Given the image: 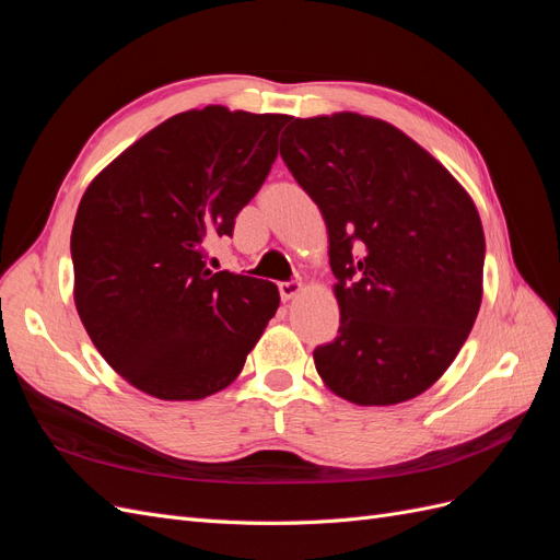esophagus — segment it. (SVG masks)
<instances>
[{"instance_id":"34e87169","label":"esophagus","mask_w":560,"mask_h":560,"mask_svg":"<svg viewBox=\"0 0 560 560\" xmlns=\"http://www.w3.org/2000/svg\"><path fill=\"white\" fill-rule=\"evenodd\" d=\"M278 290H280L282 301H290V299H294L303 290V284H301V280H290V282H280Z\"/></svg>"}]
</instances>
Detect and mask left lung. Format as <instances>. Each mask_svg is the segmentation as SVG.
Wrapping results in <instances>:
<instances>
[{
  "label": "left lung",
  "mask_w": 560,
  "mask_h": 560,
  "mask_svg": "<svg viewBox=\"0 0 560 560\" xmlns=\"http://www.w3.org/2000/svg\"><path fill=\"white\" fill-rule=\"evenodd\" d=\"M280 156L325 217L341 327L313 352L352 404L413 399L442 378L481 306L486 241L455 177L381 118H294Z\"/></svg>",
  "instance_id": "obj_1"
}]
</instances>
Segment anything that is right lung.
<instances>
[{
    "label": "right lung",
    "mask_w": 560,
    "mask_h": 560,
    "mask_svg": "<svg viewBox=\"0 0 560 560\" xmlns=\"http://www.w3.org/2000/svg\"><path fill=\"white\" fill-rule=\"evenodd\" d=\"M292 116L222 105L167 118L83 194L72 229L74 303L93 346L142 393L210 397L241 374L278 287L206 266L257 196Z\"/></svg>",
    "instance_id": "add662e5"
}]
</instances>
